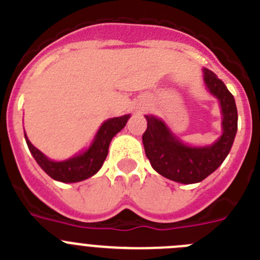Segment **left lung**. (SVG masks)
<instances>
[{
	"label": "left lung",
	"instance_id": "1",
	"mask_svg": "<svg viewBox=\"0 0 260 260\" xmlns=\"http://www.w3.org/2000/svg\"><path fill=\"white\" fill-rule=\"evenodd\" d=\"M208 91L221 107L222 134L211 146L192 147L183 143L169 130L162 119L146 114L147 130L143 146L152 168L168 180L180 183H197L217 169L228 156L237 133V107L234 98L215 73L203 69Z\"/></svg>",
	"mask_w": 260,
	"mask_h": 260
}]
</instances>
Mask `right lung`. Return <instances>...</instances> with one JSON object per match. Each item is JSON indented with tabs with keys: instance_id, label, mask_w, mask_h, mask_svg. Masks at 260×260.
I'll use <instances>...</instances> for the list:
<instances>
[{
	"instance_id": "add662e5",
	"label": "right lung",
	"mask_w": 260,
	"mask_h": 260,
	"mask_svg": "<svg viewBox=\"0 0 260 260\" xmlns=\"http://www.w3.org/2000/svg\"><path fill=\"white\" fill-rule=\"evenodd\" d=\"M128 118H130V114L107 119L99 128L98 134L95 135V139L92 144L88 147V150L63 161H53L48 158L28 141L26 134H24V138H26L29 152L48 176L59 182H79L98 173L107 158L110 141L113 139L117 133L125 127Z\"/></svg>"
}]
</instances>
